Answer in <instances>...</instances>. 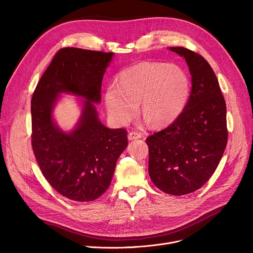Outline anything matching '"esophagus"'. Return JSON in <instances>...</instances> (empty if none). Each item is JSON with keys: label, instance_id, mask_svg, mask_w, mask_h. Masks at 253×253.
<instances>
[{"label": "esophagus", "instance_id": "1", "mask_svg": "<svg viewBox=\"0 0 253 253\" xmlns=\"http://www.w3.org/2000/svg\"><path fill=\"white\" fill-rule=\"evenodd\" d=\"M140 137H141V135H140L139 133H137V132H134V131L129 132V133H128V139H129V140L138 139V138H140Z\"/></svg>", "mask_w": 253, "mask_h": 253}]
</instances>
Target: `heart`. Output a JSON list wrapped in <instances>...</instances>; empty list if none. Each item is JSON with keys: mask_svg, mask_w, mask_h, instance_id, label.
Masks as SVG:
<instances>
[{"mask_svg": "<svg viewBox=\"0 0 253 253\" xmlns=\"http://www.w3.org/2000/svg\"><path fill=\"white\" fill-rule=\"evenodd\" d=\"M189 74L181 66L159 61H142L123 70L104 93L106 111L113 120L126 124L139 116L154 129L173 124L181 116L191 95Z\"/></svg>", "mask_w": 253, "mask_h": 253, "instance_id": "b5f03b06", "label": "heart"}]
</instances>
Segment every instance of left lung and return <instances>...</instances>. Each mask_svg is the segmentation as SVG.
<instances>
[{"instance_id":"1","label":"left lung","mask_w":253,"mask_h":253,"mask_svg":"<svg viewBox=\"0 0 253 253\" xmlns=\"http://www.w3.org/2000/svg\"><path fill=\"white\" fill-rule=\"evenodd\" d=\"M169 50L188 63L191 95L176 121L145 141L152 181L164 193L181 196L200 189L217 168L228 142L227 106L204 57L183 47Z\"/></svg>"}]
</instances>
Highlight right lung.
Listing matches in <instances>:
<instances>
[{"mask_svg": "<svg viewBox=\"0 0 253 253\" xmlns=\"http://www.w3.org/2000/svg\"><path fill=\"white\" fill-rule=\"evenodd\" d=\"M114 53L68 47L60 49L32 98V147L51 187L71 200L99 198L112 181L116 163L126 149L127 131L109 129L99 121L93 102L101 100V82ZM59 92L85 98L83 115L69 134L52 121Z\"/></svg>", "mask_w": 253, "mask_h": 253, "instance_id": "add662e5", "label": "right lung"}]
</instances>
